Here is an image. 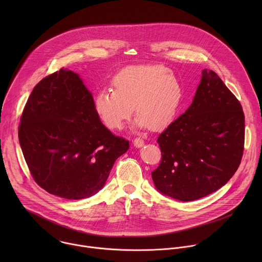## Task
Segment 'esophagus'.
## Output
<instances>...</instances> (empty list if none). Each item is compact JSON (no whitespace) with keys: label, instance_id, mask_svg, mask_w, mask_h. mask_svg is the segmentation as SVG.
Listing matches in <instances>:
<instances>
[{"label":"esophagus","instance_id":"esophagus-1","mask_svg":"<svg viewBox=\"0 0 262 262\" xmlns=\"http://www.w3.org/2000/svg\"><path fill=\"white\" fill-rule=\"evenodd\" d=\"M134 145L137 148H141V147L144 146V140L141 139V138H137V139L134 140Z\"/></svg>","mask_w":262,"mask_h":262}]
</instances>
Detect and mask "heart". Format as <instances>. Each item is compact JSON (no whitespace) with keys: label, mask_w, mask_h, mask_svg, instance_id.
Returning a JSON list of instances; mask_svg holds the SVG:
<instances>
[{"label":"heart","mask_w":262,"mask_h":262,"mask_svg":"<svg viewBox=\"0 0 262 262\" xmlns=\"http://www.w3.org/2000/svg\"><path fill=\"white\" fill-rule=\"evenodd\" d=\"M114 90H101L93 99L98 119L110 129H119L138 113L134 127L162 129L176 117L182 87L175 74L161 64L127 66L112 80Z\"/></svg>","instance_id":"b5f03b06"}]
</instances>
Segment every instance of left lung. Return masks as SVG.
Wrapping results in <instances>:
<instances>
[{
  "label": "left lung",
  "mask_w": 262,
  "mask_h": 262,
  "mask_svg": "<svg viewBox=\"0 0 262 262\" xmlns=\"http://www.w3.org/2000/svg\"><path fill=\"white\" fill-rule=\"evenodd\" d=\"M245 115L236 97L210 69H203L193 102L160 136L157 190L183 202L225 185L243 157Z\"/></svg>",
  "instance_id": "obj_1"
}]
</instances>
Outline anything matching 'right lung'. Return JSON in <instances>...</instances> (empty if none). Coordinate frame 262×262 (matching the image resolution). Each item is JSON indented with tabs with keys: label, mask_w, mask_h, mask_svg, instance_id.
<instances>
[{
	"label": "right lung",
	"mask_w": 262,
	"mask_h": 262,
	"mask_svg": "<svg viewBox=\"0 0 262 262\" xmlns=\"http://www.w3.org/2000/svg\"><path fill=\"white\" fill-rule=\"evenodd\" d=\"M18 140L29 170L42 189L68 200L100 191L129 142L98 119L92 93L67 68L41 80L24 108Z\"/></svg>",
	"instance_id": "add662e5"
}]
</instances>
